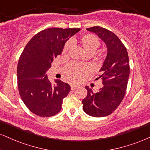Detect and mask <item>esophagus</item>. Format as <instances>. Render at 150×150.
Wrapping results in <instances>:
<instances>
[{
    "instance_id": "esophagus-1",
    "label": "esophagus",
    "mask_w": 150,
    "mask_h": 150,
    "mask_svg": "<svg viewBox=\"0 0 150 150\" xmlns=\"http://www.w3.org/2000/svg\"><path fill=\"white\" fill-rule=\"evenodd\" d=\"M77 87H78V86H77V85H71V90H75V89L77 88Z\"/></svg>"
}]
</instances>
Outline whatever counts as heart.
<instances>
[{
    "mask_svg": "<svg viewBox=\"0 0 150 150\" xmlns=\"http://www.w3.org/2000/svg\"><path fill=\"white\" fill-rule=\"evenodd\" d=\"M71 42L69 41L66 43L63 49V53L66 54L71 48ZM81 46L87 54L91 55L98 50L100 42L97 37L91 34L84 35L79 39ZM91 71V66L89 65H80L76 63H71L66 66L64 71L66 79L71 82H78L81 81L89 72Z\"/></svg>",
    "mask_w": 150,
    "mask_h": 150,
    "instance_id": "heart-1",
    "label": "heart"
}]
</instances>
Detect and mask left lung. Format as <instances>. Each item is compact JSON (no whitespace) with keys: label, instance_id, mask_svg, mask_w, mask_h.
Returning <instances> with one entry per match:
<instances>
[{"label":"left lung","instance_id":"obj_1","mask_svg":"<svg viewBox=\"0 0 150 150\" xmlns=\"http://www.w3.org/2000/svg\"><path fill=\"white\" fill-rule=\"evenodd\" d=\"M87 30L96 33L106 43L108 52L96 78L102 79L103 86L96 93L85 87L88 92L82 100L83 109L91 116H107L117 109L125 95L129 76L128 53L120 39L109 30L94 26Z\"/></svg>","mask_w":150,"mask_h":150}]
</instances>
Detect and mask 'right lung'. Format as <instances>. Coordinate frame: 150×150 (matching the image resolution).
I'll return each mask as SVG.
<instances>
[{"label":"right lung","mask_w":150,"mask_h":150,"mask_svg":"<svg viewBox=\"0 0 150 150\" xmlns=\"http://www.w3.org/2000/svg\"><path fill=\"white\" fill-rule=\"evenodd\" d=\"M79 30H43L34 36L23 50L17 66L18 91L26 107L37 115L50 117L61 111L71 86L59 79L51 84L45 73L54 58L62 53L66 41Z\"/></svg>","instance_id":"obj_1"}]
</instances>
